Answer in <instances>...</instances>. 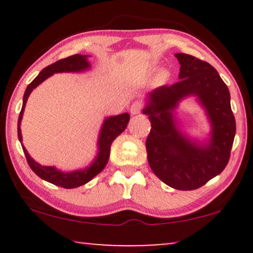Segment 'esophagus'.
I'll return each mask as SVG.
<instances>
[{"label": "esophagus", "instance_id": "1", "mask_svg": "<svg viewBox=\"0 0 253 253\" xmlns=\"http://www.w3.org/2000/svg\"><path fill=\"white\" fill-rule=\"evenodd\" d=\"M140 109H141V103L134 102L132 103V106L130 107V113L132 114V115H137V114L140 113Z\"/></svg>", "mask_w": 253, "mask_h": 253}]
</instances>
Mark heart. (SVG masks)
<instances>
[{
    "instance_id": "obj_1",
    "label": "heart",
    "mask_w": 253,
    "mask_h": 253,
    "mask_svg": "<svg viewBox=\"0 0 253 253\" xmlns=\"http://www.w3.org/2000/svg\"><path fill=\"white\" fill-rule=\"evenodd\" d=\"M168 78H169V74H168L167 71H162V72H160V74H159V76H158V81L161 82V83L166 82Z\"/></svg>"
}]
</instances>
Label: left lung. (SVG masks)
<instances>
[{"label": "left lung", "instance_id": "8db88e82", "mask_svg": "<svg viewBox=\"0 0 253 253\" xmlns=\"http://www.w3.org/2000/svg\"><path fill=\"white\" fill-rule=\"evenodd\" d=\"M181 64L179 81L148 93L143 113L152 129L146 139L147 160L155 175L176 190H195L226 168L233 147L236 122L230 107V93L217 71L191 55L175 54ZM195 95L211 123L206 143L193 142L175 126L172 113L178 102Z\"/></svg>", "mask_w": 253, "mask_h": 253}]
</instances>
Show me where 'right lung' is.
I'll return each instance as SVG.
<instances>
[{"label": "right lung", "mask_w": 253, "mask_h": 253, "mask_svg": "<svg viewBox=\"0 0 253 253\" xmlns=\"http://www.w3.org/2000/svg\"><path fill=\"white\" fill-rule=\"evenodd\" d=\"M89 67H91V65H89L87 62V56H86V55L76 54L67 58H63V60L55 62V63L42 69V71H41L40 74L33 79V82L26 87V91L24 93L23 98V107L18 117V126H17L18 139L20 141V144H22L24 154H25L27 164H29L31 169H32L40 178L51 183V184H55L65 189H74L86 184V183L91 181L93 177H95V176L106 167L109 159L112 143L115 140V138L117 136H120V134L126 130L127 123H129L130 121L129 114L124 113L121 114V115L107 117L105 122L102 124L101 130H100L98 140L99 152L98 155H96L94 159V161L92 162L89 167L70 172L61 171L55 167H50V166H41L40 164H38L37 161H34L33 159L31 158V155L27 153L26 148L24 147V145L22 143L23 137L22 131H20V123H22L24 109H25L27 99H29L31 92H32L38 85L41 84V83L46 81L48 77H50V76L54 74H58V72H81L87 70Z\"/></svg>", "instance_id": "1"}]
</instances>
